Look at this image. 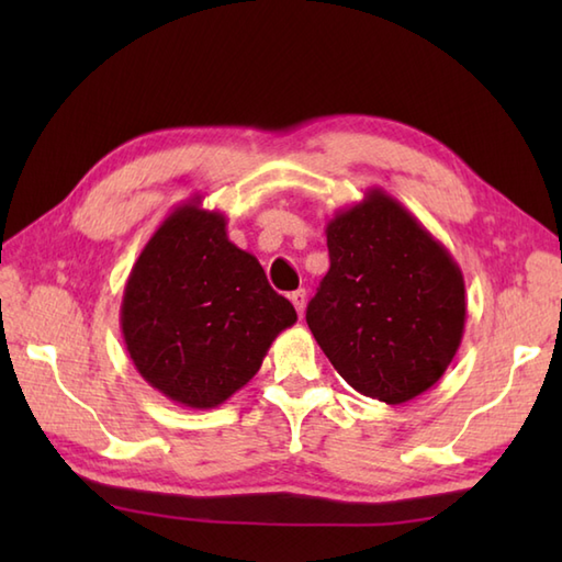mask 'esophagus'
I'll return each instance as SVG.
<instances>
[{
    "label": "esophagus",
    "mask_w": 562,
    "mask_h": 562,
    "mask_svg": "<svg viewBox=\"0 0 562 562\" xmlns=\"http://www.w3.org/2000/svg\"><path fill=\"white\" fill-rule=\"evenodd\" d=\"M290 300L296 308V314H300V318H304V306H306V292L304 290H296L290 294Z\"/></svg>",
    "instance_id": "1"
}]
</instances>
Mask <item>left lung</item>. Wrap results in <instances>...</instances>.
Listing matches in <instances>:
<instances>
[{"label": "left lung", "instance_id": "1", "mask_svg": "<svg viewBox=\"0 0 562 562\" xmlns=\"http://www.w3.org/2000/svg\"><path fill=\"white\" fill-rule=\"evenodd\" d=\"M330 270L308 302L321 350L362 396L389 405L432 389L465 326L459 262L381 188L326 224Z\"/></svg>", "mask_w": 562, "mask_h": 562}]
</instances>
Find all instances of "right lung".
Instances as JSON below:
<instances>
[{
    "label": "right lung",
    "mask_w": 562,
    "mask_h": 562,
    "mask_svg": "<svg viewBox=\"0 0 562 562\" xmlns=\"http://www.w3.org/2000/svg\"><path fill=\"white\" fill-rule=\"evenodd\" d=\"M296 324L256 256L226 236V217L190 198L142 248L125 282L121 330L139 376L193 411L244 389L272 340Z\"/></svg>",
    "instance_id": "right-lung-1"
}]
</instances>
